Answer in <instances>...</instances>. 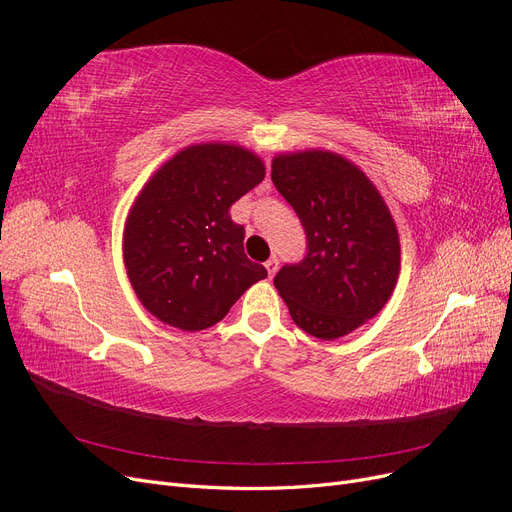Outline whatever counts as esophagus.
<instances>
[{
    "label": "esophagus",
    "mask_w": 512,
    "mask_h": 512,
    "mask_svg": "<svg viewBox=\"0 0 512 512\" xmlns=\"http://www.w3.org/2000/svg\"><path fill=\"white\" fill-rule=\"evenodd\" d=\"M277 265H280V262H277V258H269V260L265 262V269H267L269 277H273V275L277 273Z\"/></svg>",
    "instance_id": "1"
}]
</instances>
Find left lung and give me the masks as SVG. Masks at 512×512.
Returning a JSON list of instances; mask_svg holds the SVG:
<instances>
[{
	"instance_id": "8db88e82",
	"label": "left lung",
	"mask_w": 512,
	"mask_h": 512,
	"mask_svg": "<svg viewBox=\"0 0 512 512\" xmlns=\"http://www.w3.org/2000/svg\"><path fill=\"white\" fill-rule=\"evenodd\" d=\"M273 185L299 215L305 256L275 288L299 329L337 339L374 318L399 277L395 222L363 170L329 151L277 156Z\"/></svg>"
}]
</instances>
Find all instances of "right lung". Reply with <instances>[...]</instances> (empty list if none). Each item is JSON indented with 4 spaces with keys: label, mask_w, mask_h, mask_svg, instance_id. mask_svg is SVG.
<instances>
[{
    "label": "right lung",
    "mask_w": 512,
    "mask_h": 512,
    "mask_svg": "<svg viewBox=\"0 0 512 512\" xmlns=\"http://www.w3.org/2000/svg\"><path fill=\"white\" fill-rule=\"evenodd\" d=\"M265 179L237 145L179 151L138 194L123 232V262L136 297L162 322L203 331L220 322L267 269L243 252L245 228L230 207Z\"/></svg>",
    "instance_id": "add662e5"
}]
</instances>
